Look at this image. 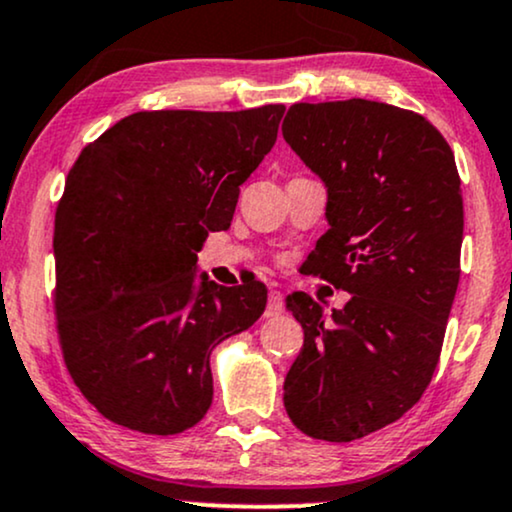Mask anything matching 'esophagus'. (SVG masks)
I'll list each match as a JSON object with an SVG mask.
<instances>
[{"label": "esophagus", "mask_w": 512, "mask_h": 512, "mask_svg": "<svg viewBox=\"0 0 512 512\" xmlns=\"http://www.w3.org/2000/svg\"><path fill=\"white\" fill-rule=\"evenodd\" d=\"M283 312V293L281 291H269V303H267V310H264V315L267 317H279Z\"/></svg>", "instance_id": "obj_1"}]
</instances>
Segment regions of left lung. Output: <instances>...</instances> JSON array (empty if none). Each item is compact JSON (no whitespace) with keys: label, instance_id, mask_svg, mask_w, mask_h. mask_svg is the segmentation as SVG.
<instances>
[{"label":"left lung","instance_id":"1","mask_svg":"<svg viewBox=\"0 0 512 512\" xmlns=\"http://www.w3.org/2000/svg\"><path fill=\"white\" fill-rule=\"evenodd\" d=\"M281 131L329 190L305 274L350 293L331 317L307 293L288 298L305 341L283 405L312 439L355 441L400 420L439 365L460 281V176L432 123L386 102H300Z\"/></svg>","mask_w":512,"mask_h":512}]
</instances>
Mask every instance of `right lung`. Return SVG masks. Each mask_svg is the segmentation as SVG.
<instances>
[{
	"label": "right lung",
	"mask_w": 512,
	"mask_h": 512,
	"mask_svg": "<svg viewBox=\"0 0 512 512\" xmlns=\"http://www.w3.org/2000/svg\"><path fill=\"white\" fill-rule=\"evenodd\" d=\"M283 109L138 112L69 169L54 214V315L71 379L107 420L169 436L212 405L209 355L260 319L267 288L202 276L195 291V255L231 226Z\"/></svg>",
	"instance_id": "1"
}]
</instances>
